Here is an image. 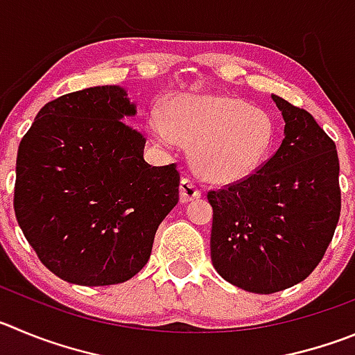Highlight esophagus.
<instances>
[{"mask_svg": "<svg viewBox=\"0 0 355 355\" xmlns=\"http://www.w3.org/2000/svg\"><path fill=\"white\" fill-rule=\"evenodd\" d=\"M201 196V191L191 178H182L180 182V201L189 203V201L196 200Z\"/></svg>", "mask_w": 355, "mask_h": 355, "instance_id": "34e87169", "label": "esophagus"}]
</instances>
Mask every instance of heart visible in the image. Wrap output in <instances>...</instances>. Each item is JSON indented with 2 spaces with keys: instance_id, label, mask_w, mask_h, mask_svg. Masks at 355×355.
<instances>
[{
  "instance_id": "b5f03b06",
  "label": "heart",
  "mask_w": 355,
  "mask_h": 355,
  "mask_svg": "<svg viewBox=\"0 0 355 355\" xmlns=\"http://www.w3.org/2000/svg\"><path fill=\"white\" fill-rule=\"evenodd\" d=\"M147 128L152 140L166 150H175L178 140L191 144L194 171L217 185L252 177L275 141V122L268 112L226 94L175 96L164 115L152 112Z\"/></svg>"
}]
</instances>
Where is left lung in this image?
Returning a JSON list of instances; mask_svg holds the SVG:
<instances>
[{"label":"left lung","instance_id":"left-lung-1","mask_svg":"<svg viewBox=\"0 0 355 355\" xmlns=\"http://www.w3.org/2000/svg\"><path fill=\"white\" fill-rule=\"evenodd\" d=\"M271 99L286 122L282 145L252 177L208 193L214 268L256 294L278 293L312 273L342 208L334 141L306 110Z\"/></svg>","mask_w":355,"mask_h":355}]
</instances>
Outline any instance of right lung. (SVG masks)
I'll return each instance as SVG.
<instances>
[{
	"instance_id": "right-lung-1",
	"label": "right lung",
	"mask_w": 355,
	"mask_h": 355,
	"mask_svg": "<svg viewBox=\"0 0 355 355\" xmlns=\"http://www.w3.org/2000/svg\"><path fill=\"white\" fill-rule=\"evenodd\" d=\"M121 85L59 96L19 145L15 217L36 256L77 286H112L147 264L155 231L178 203L175 164L150 166L128 122Z\"/></svg>"
}]
</instances>
